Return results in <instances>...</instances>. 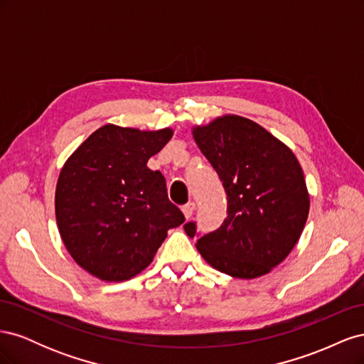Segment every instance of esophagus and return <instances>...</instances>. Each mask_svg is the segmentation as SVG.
<instances>
[{"label": "esophagus", "mask_w": 364, "mask_h": 364, "mask_svg": "<svg viewBox=\"0 0 364 364\" xmlns=\"http://www.w3.org/2000/svg\"><path fill=\"white\" fill-rule=\"evenodd\" d=\"M194 209H196V203H194V202H188V203L182 206V213H183V215H185L186 220L193 217Z\"/></svg>", "instance_id": "esophagus-1"}]
</instances>
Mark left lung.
<instances>
[{"instance_id": "8db88e82", "label": "left lung", "mask_w": 364, "mask_h": 364, "mask_svg": "<svg viewBox=\"0 0 364 364\" xmlns=\"http://www.w3.org/2000/svg\"><path fill=\"white\" fill-rule=\"evenodd\" d=\"M193 136L228 194V217L197 240V250L209 266L232 278L267 274L289 257L310 213L299 161L269 130L240 115L194 126ZM183 228L196 235L194 223Z\"/></svg>"}]
</instances>
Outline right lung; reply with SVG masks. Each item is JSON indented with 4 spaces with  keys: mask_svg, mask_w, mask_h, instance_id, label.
Returning <instances> with one entry per match:
<instances>
[{
    "mask_svg": "<svg viewBox=\"0 0 364 364\" xmlns=\"http://www.w3.org/2000/svg\"><path fill=\"white\" fill-rule=\"evenodd\" d=\"M173 129L105 124L77 147L60 170L54 208L73 259L92 277L121 282L155 258L168 229L185 222L168 200L161 171L147 162Z\"/></svg>",
    "mask_w": 364,
    "mask_h": 364,
    "instance_id": "add662e5",
    "label": "right lung"
}]
</instances>
